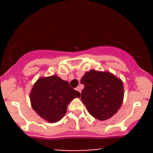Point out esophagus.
<instances>
[{
  "instance_id": "1",
  "label": "esophagus",
  "mask_w": 153,
  "mask_h": 153,
  "mask_svg": "<svg viewBox=\"0 0 153 153\" xmlns=\"http://www.w3.org/2000/svg\"><path fill=\"white\" fill-rule=\"evenodd\" d=\"M76 91H78V92H81V88H80V86H78L76 88Z\"/></svg>"
}]
</instances>
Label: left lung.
<instances>
[{"instance_id": "left-lung-1", "label": "left lung", "mask_w": 153, "mask_h": 153, "mask_svg": "<svg viewBox=\"0 0 153 153\" xmlns=\"http://www.w3.org/2000/svg\"><path fill=\"white\" fill-rule=\"evenodd\" d=\"M81 100L87 110L100 121L110 119L118 111L124 100L122 80L108 71L91 70L82 77Z\"/></svg>"}]
</instances>
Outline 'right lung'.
Returning a JSON list of instances; mask_svg holds the SVG:
<instances>
[{"label": "right lung", "instance_id": "1", "mask_svg": "<svg viewBox=\"0 0 153 153\" xmlns=\"http://www.w3.org/2000/svg\"><path fill=\"white\" fill-rule=\"evenodd\" d=\"M80 96L68 81L53 75L39 78L31 88L29 98L31 107L41 118L55 123L64 117L72 100Z\"/></svg>", "mask_w": 153, "mask_h": 153}]
</instances>
